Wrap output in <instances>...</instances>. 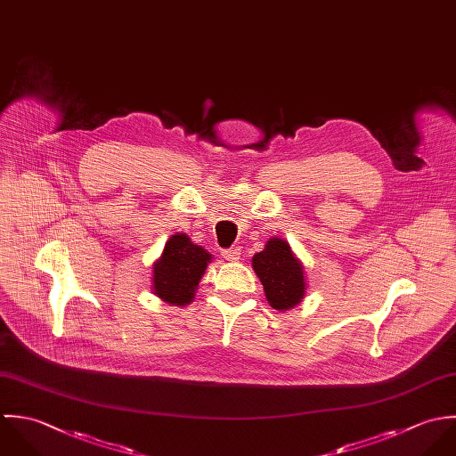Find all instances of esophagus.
Segmentation results:
<instances>
[{"mask_svg": "<svg viewBox=\"0 0 456 456\" xmlns=\"http://www.w3.org/2000/svg\"><path fill=\"white\" fill-rule=\"evenodd\" d=\"M222 256L227 259V261H232V263H236L240 257H241V250L236 247V248H225V250H222Z\"/></svg>", "mask_w": 456, "mask_h": 456, "instance_id": "obj_1", "label": "esophagus"}]
</instances>
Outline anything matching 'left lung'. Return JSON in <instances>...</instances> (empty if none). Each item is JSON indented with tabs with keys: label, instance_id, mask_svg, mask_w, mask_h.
Segmentation results:
<instances>
[{
	"label": "left lung",
	"instance_id": "obj_1",
	"mask_svg": "<svg viewBox=\"0 0 456 456\" xmlns=\"http://www.w3.org/2000/svg\"><path fill=\"white\" fill-rule=\"evenodd\" d=\"M252 268L265 285L266 299L274 310H290L305 299V266L283 238H270L265 250L252 257Z\"/></svg>",
	"mask_w": 456,
	"mask_h": 456
}]
</instances>
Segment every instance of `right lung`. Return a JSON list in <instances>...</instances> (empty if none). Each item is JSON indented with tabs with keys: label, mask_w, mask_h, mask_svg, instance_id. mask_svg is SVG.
Wrapping results in <instances>:
<instances>
[{
	"label": "right lung",
	"mask_w": 456,
	"mask_h": 456,
	"mask_svg": "<svg viewBox=\"0 0 456 456\" xmlns=\"http://www.w3.org/2000/svg\"><path fill=\"white\" fill-rule=\"evenodd\" d=\"M211 261L213 256L184 232L173 234L151 268L153 294L175 306L190 305Z\"/></svg>",
	"instance_id": "right-lung-1"
}]
</instances>
